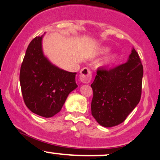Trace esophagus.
Listing matches in <instances>:
<instances>
[{"mask_svg": "<svg viewBox=\"0 0 160 160\" xmlns=\"http://www.w3.org/2000/svg\"><path fill=\"white\" fill-rule=\"evenodd\" d=\"M80 81L84 83H89L92 80V72L87 68H83L80 70Z\"/></svg>", "mask_w": 160, "mask_h": 160, "instance_id": "obj_1", "label": "esophagus"}]
</instances>
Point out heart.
Segmentation results:
<instances>
[{"label": "heart", "instance_id": "obj_1", "mask_svg": "<svg viewBox=\"0 0 160 160\" xmlns=\"http://www.w3.org/2000/svg\"><path fill=\"white\" fill-rule=\"evenodd\" d=\"M110 49L108 48V47H104V48L102 49V53H107L108 52H109ZM117 54H113L111 55V56H109L107 59L105 60V63L107 64V65H110V64H112L113 63V62H115L117 61Z\"/></svg>", "mask_w": 160, "mask_h": 160}]
</instances>
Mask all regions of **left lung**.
I'll return each instance as SVG.
<instances>
[{"instance_id":"left-lung-1","label":"left lung","mask_w":160,"mask_h":160,"mask_svg":"<svg viewBox=\"0 0 160 160\" xmlns=\"http://www.w3.org/2000/svg\"><path fill=\"white\" fill-rule=\"evenodd\" d=\"M143 65L132 49L127 62L113 68H98L91 87L92 115L101 126L112 127L122 123L139 103Z\"/></svg>"}]
</instances>
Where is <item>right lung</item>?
Returning <instances> with one entry per match:
<instances>
[{
	"mask_svg": "<svg viewBox=\"0 0 160 160\" xmlns=\"http://www.w3.org/2000/svg\"><path fill=\"white\" fill-rule=\"evenodd\" d=\"M43 36L36 37L29 43L20 68L19 80L27 108L48 118L61 111L68 95L78 85L77 73L58 68L44 56Z\"/></svg>",
	"mask_w": 160,
	"mask_h": 160,
	"instance_id": "right-lung-1",
	"label": "right lung"
}]
</instances>
